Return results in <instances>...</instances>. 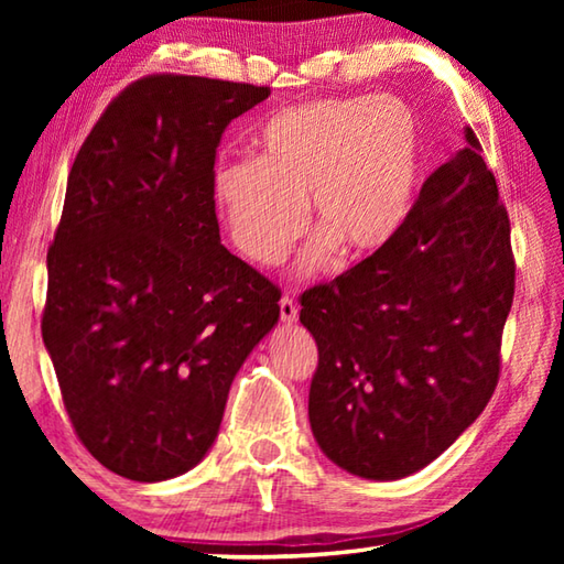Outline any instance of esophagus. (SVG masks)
Instances as JSON below:
<instances>
[{"label": "esophagus", "instance_id": "34e87169", "mask_svg": "<svg viewBox=\"0 0 564 564\" xmlns=\"http://www.w3.org/2000/svg\"><path fill=\"white\" fill-rule=\"evenodd\" d=\"M279 305H281V321L283 323H289V326H291V323L299 321V305H295L291 295H283Z\"/></svg>", "mask_w": 564, "mask_h": 564}]
</instances>
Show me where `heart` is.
<instances>
[{
	"instance_id": "heart-1",
	"label": "heart",
	"mask_w": 564,
	"mask_h": 564,
	"mask_svg": "<svg viewBox=\"0 0 564 564\" xmlns=\"http://www.w3.org/2000/svg\"><path fill=\"white\" fill-rule=\"evenodd\" d=\"M423 149V127L405 101L321 97L275 113L253 139V159L218 164L214 202L248 259L273 265L303 234L308 196L321 228L301 271L313 273L338 243L370 253L400 231L417 198Z\"/></svg>"
}]
</instances>
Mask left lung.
Returning a JSON list of instances; mask_svg holds the SVG:
<instances>
[{
  "label": "left lung",
  "instance_id": "left-lung-1",
  "mask_svg": "<svg viewBox=\"0 0 564 564\" xmlns=\"http://www.w3.org/2000/svg\"><path fill=\"white\" fill-rule=\"evenodd\" d=\"M465 141L386 246L301 295L318 346L311 431L368 480L433 463L498 386L514 295L510 218L473 129Z\"/></svg>",
  "mask_w": 564,
  "mask_h": 564
}]
</instances>
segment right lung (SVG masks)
<instances>
[{"instance_id":"add662e5","label":"right lung","mask_w":564,"mask_h":564,"mask_svg":"<svg viewBox=\"0 0 564 564\" xmlns=\"http://www.w3.org/2000/svg\"><path fill=\"white\" fill-rule=\"evenodd\" d=\"M269 94L149 74L69 171L42 338L76 437L129 480L204 460L238 368L279 323V285L221 246L212 191L226 127Z\"/></svg>"}]
</instances>
